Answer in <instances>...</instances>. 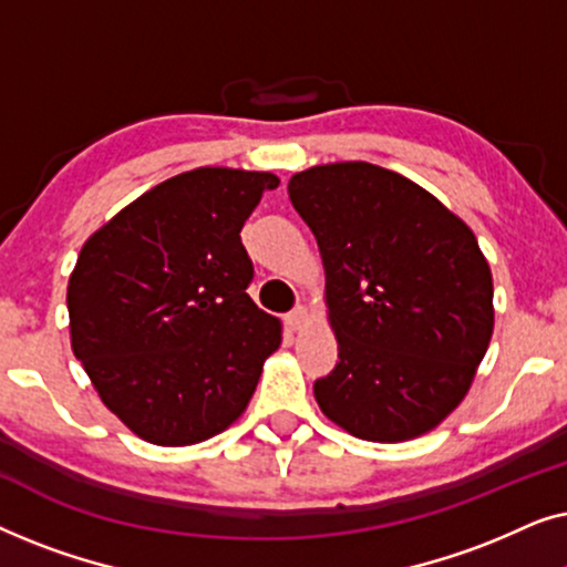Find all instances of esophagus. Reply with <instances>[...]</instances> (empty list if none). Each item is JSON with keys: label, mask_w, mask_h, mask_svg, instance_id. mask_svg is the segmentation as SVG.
Instances as JSON below:
<instances>
[{"label": "esophagus", "mask_w": 567, "mask_h": 567, "mask_svg": "<svg viewBox=\"0 0 567 567\" xmlns=\"http://www.w3.org/2000/svg\"><path fill=\"white\" fill-rule=\"evenodd\" d=\"M307 309L305 307H299V309H293V312H289L286 315V324H289L291 330H301L307 324Z\"/></svg>", "instance_id": "1"}]
</instances>
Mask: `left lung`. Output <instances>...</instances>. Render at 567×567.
Instances as JSON below:
<instances>
[{"label": "left lung", "mask_w": 567, "mask_h": 567, "mask_svg": "<svg viewBox=\"0 0 567 567\" xmlns=\"http://www.w3.org/2000/svg\"><path fill=\"white\" fill-rule=\"evenodd\" d=\"M289 198L320 247L338 338L317 405L355 439L433 431L491 346L493 276L477 237L421 185L369 162L297 173Z\"/></svg>", "instance_id": "1"}]
</instances>
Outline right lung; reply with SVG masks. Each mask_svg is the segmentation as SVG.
<instances>
[{"label":"right lung","mask_w":567,"mask_h":567,"mask_svg":"<svg viewBox=\"0 0 567 567\" xmlns=\"http://www.w3.org/2000/svg\"><path fill=\"white\" fill-rule=\"evenodd\" d=\"M274 173L198 167L154 185L82 245L69 276L72 351L113 415L188 446L245 413L281 322L247 293L239 239Z\"/></svg>","instance_id":"obj_1"}]
</instances>
